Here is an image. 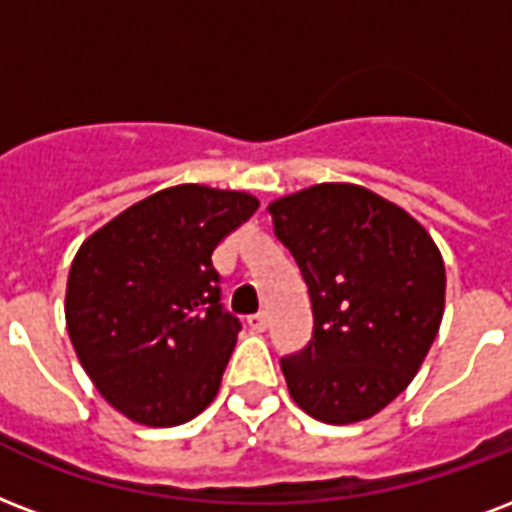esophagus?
I'll return each mask as SVG.
<instances>
[{
	"label": "esophagus",
	"mask_w": 512,
	"mask_h": 512,
	"mask_svg": "<svg viewBox=\"0 0 512 512\" xmlns=\"http://www.w3.org/2000/svg\"><path fill=\"white\" fill-rule=\"evenodd\" d=\"M247 327L255 330V333H263L265 327H268V317L265 314H252V317H247Z\"/></svg>",
	"instance_id": "obj_1"
}]
</instances>
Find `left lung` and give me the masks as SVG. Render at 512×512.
Returning <instances> with one entry per match:
<instances>
[{
    "label": "left lung",
    "instance_id": "8db88e82",
    "mask_svg": "<svg viewBox=\"0 0 512 512\" xmlns=\"http://www.w3.org/2000/svg\"><path fill=\"white\" fill-rule=\"evenodd\" d=\"M273 233L308 284L314 338L284 357L292 400L317 421L384 411L419 373L446 306V265L403 206L351 182L268 204Z\"/></svg>",
    "mask_w": 512,
    "mask_h": 512
}]
</instances>
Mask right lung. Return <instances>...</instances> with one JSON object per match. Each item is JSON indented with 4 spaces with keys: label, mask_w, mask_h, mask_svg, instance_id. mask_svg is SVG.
Wrapping results in <instances>:
<instances>
[{
    "label": "right lung",
    "mask_w": 512,
    "mask_h": 512,
    "mask_svg": "<svg viewBox=\"0 0 512 512\" xmlns=\"http://www.w3.org/2000/svg\"><path fill=\"white\" fill-rule=\"evenodd\" d=\"M257 206L239 190L174 185L80 244L66 279V330L115 411L144 427H177L217 397L241 325L220 306L212 252Z\"/></svg>",
    "instance_id": "add662e5"
}]
</instances>
